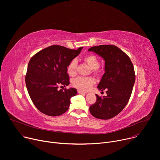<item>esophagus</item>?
Segmentation results:
<instances>
[{"mask_svg": "<svg viewBox=\"0 0 160 160\" xmlns=\"http://www.w3.org/2000/svg\"><path fill=\"white\" fill-rule=\"evenodd\" d=\"M78 93H81V94H84V93H86L85 92L81 91V90H78Z\"/></svg>", "mask_w": 160, "mask_h": 160, "instance_id": "34e87169", "label": "esophagus"}]
</instances>
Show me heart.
I'll return each mask as SVG.
<instances>
[{"instance_id":"1","label":"heart","mask_w":160,"mask_h":160,"mask_svg":"<svg viewBox=\"0 0 160 160\" xmlns=\"http://www.w3.org/2000/svg\"><path fill=\"white\" fill-rule=\"evenodd\" d=\"M83 60L89 65L92 69L93 72L95 74H98L100 72L99 68L100 60L93 54H88L84 57ZM77 62L76 60H72L67 65V73L70 76H74L76 74ZM95 80L90 77H78L72 81V85L81 91L89 90L94 84Z\"/></svg>"}]
</instances>
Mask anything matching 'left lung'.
<instances>
[{"label":"left lung","instance_id":"1","mask_svg":"<svg viewBox=\"0 0 160 160\" xmlns=\"http://www.w3.org/2000/svg\"><path fill=\"white\" fill-rule=\"evenodd\" d=\"M88 51L105 60V73L98 88L107 90L106 96L96 95L97 101L90 107V112L96 118L109 119L121 112L130 100L135 81L133 65L126 53L114 45L93 46Z\"/></svg>","mask_w":160,"mask_h":160}]
</instances>
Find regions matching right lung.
Listing matches in <instances>:
<instances>
[{"mask_svg":"<svg viewBox=\"0 0 160 160\" xmlns=\"http://www.w3.org/2000/svg\"><path fill=\"white\" fill-rule=\"evenodd\" d=\"M82 47L70 49L59 45L49 46L35 54L30 60L25 76L29 96L42 113L58 116L69 108L70 98L76 95L75 88L60 90L59 86L70 83L67 67L80 53Z\"/></svg>","mask_w":160,"mask_h":160,"instance_id":"right-lung-1","label":"right lung"}]
</instances>
